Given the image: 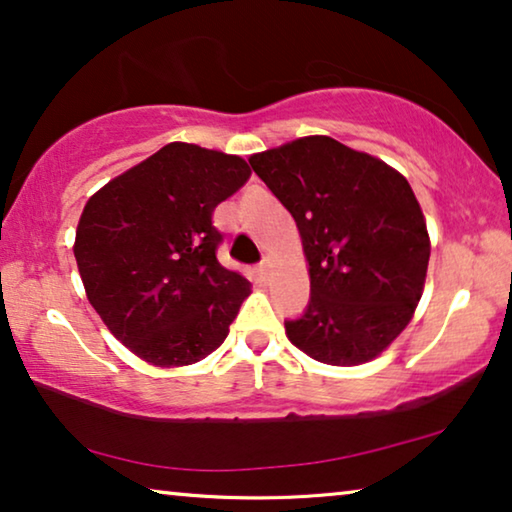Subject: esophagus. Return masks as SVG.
Segmentation results:
<instances>
[{
  "label": "esophagus",
  "mask_w": 512,
  "mask_h": 512,
  "mask_svg": "<svg viewBox=\"0 0 512 512\" xmlns=\"http://www.w3.org/2000/svg\"><path fill=\"white\" fill-rule=\"evenodd\" d=\"M259 278H262V280H269L271 278V262H269V259H266V262H262V264H259Z\"/></svg>",
  "instance_id": "esophagus-1"
}]
</instances>
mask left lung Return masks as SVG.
I'll return each mask as SVG.
<instances>
[{
  "mask_svg": "<svg viewBox=\"0 0 512 512\" xmlns=\"http://www.w3.org/2000/svg\"><path fill=\"white\" fill-rule=\"evenodd\" d=\"M297 222L311 304L285 334L331 366L376 359L420 304L431 241L397 169L331 136L313 134L248 157Z\"/></svg>",
  "mask_w": 512,
  "mask_h": 512,
  "instance_id": "left-lung-1",
  "label": "left lung"
}]
</instances>
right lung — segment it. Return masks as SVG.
<instances>
[{
    "label": "right lung",
    "mask_w": 512,
    "mask_h": 512,
    "mask_svg": "<svg viewBox=\"0 0 512 512\" xmlns=\"http://www.w3.org/2000/svg\"><path fill=\"white\" fill-rule=\"evenodd\" d=\"M239 155L174 141L85 204L74 255L85 294L143 362H201L229 334L250 283L218 262L220 201L246 185Z\"/></svg>",
    "instance_id": "obj_1"
}]
</instances>
